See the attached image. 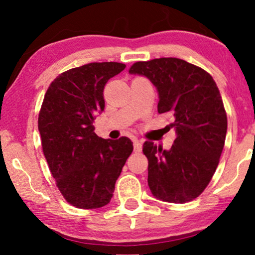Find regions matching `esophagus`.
<instances>
[{"label": "esophagus", "instance_id": "1", "mask_svg": "<svg viewBox=\"0 0 255 255\" xmlns=\"http://www.w3.org/2000/svg\"><path fill=\"white\" fill-rule=\"evenodd\" d=\"M133 150L136 152L142 151V143H140L139 140H133Z\"/></svg>", "mask_w": 255, "mask_h": 255}]
</instances>
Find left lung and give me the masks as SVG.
Masks as SVG:
<instances>
[{
    "mask_svg": "<svg viewBox=\"0 0 255 255\" xmlns=\"http://www.w3.org/2000/svg\"><path fill=\"white\" fill-rule=\"evenodd\" d=\"M130 74L143 75L158 92V113H169L176 138L169 150L146 140L148 185L155 198L187 203L205 190L216 172L227 134V113L218 87L204 69L184 59L136 62Z\"/></svg>",
    "mask_w": 255,
    "mask_h": 255,
    "instance_id": "1",
    "label": "left lung"
}]
</instances>
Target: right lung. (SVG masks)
Instances as JSON below:
<instances>
[{
    "mask_svg": "<svg viewBox=\"0 0 255 255\" xmlns=\"http://www.w3.org/2000/svg\"><path fill=\"white\" fill-rule=\"evenodd\" d=\"M125 67L103 62L73 68L57 76L45 93L38 118L44 156L62 196L79 209L109 204L133 150L128 137L104 139L93 127L105 109V85Z\"/></svg>",
    "mask_w": 255,
    "mask_h": 255,
    "instance_id": "right-lung-1",
    "label": "right lung"
}]
</instances>
